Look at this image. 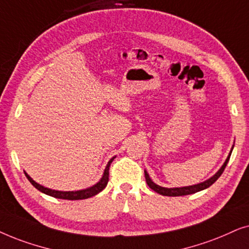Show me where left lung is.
<instances>
[{
    "mask_svg": "<svg viewBox=\"0 0 249 249\" xmlns=\"http://www.w3.org/2000/svg\"><path fill=\"white\" fill-rule=\"evenodd\" d=\"M231 152L232 150L230 151V154H229L227 160H225V163L223 164V166H222L220 170L216 174L214 175V177H212L211 178H208L207 181L205 182H201V183H198V184H195V185H189V187H183V188H173V189H168V188H163L160 187V185H157L154 182L151 181V178H149V175L147 172L144 171V178H145V181H147V184L149 185V188L152 189V190L157 192V194H160L163 195V196H170V197H177V196H185V195H191V194H195V192H198L200 190H204V189H206L208 187H211L212 184L214 183L215 181L217 180L218 178L221 177V174L223 173L225 166H227L229 159H230V156H231Z\"/></svg>",
    "mask_w": 249,
    "mask_h": 249,
    "instance_id": "left-lung-1",
    "label": "left lung"
}]
</instances>
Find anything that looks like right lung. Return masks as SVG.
<instances>
[{"label": "right lung", "instance_id": "obj_1", "mask_svg": "<svg viewBox=\"0 0 249 249\" xmlns=\"http://www.w3.org/2000/svg\"><path fill=\"white\" fill-rule=\"evenodd\" d=\"M114 158H111L110 160H109L107 167H106V170H105L104 177L101 178V180L99 181L97 184L93 185V187H91V188H89V189H85V190H79V191H57V190H51V189L44 188V187H42L41 184L36 183V182L33 180V178L29 177L27 173H25V175H26V178H27L28 180H29V182H31V183L34 185V187L37 189V190H39V191L43 192V194H45V195H49V196H51V197L59 198V199H68V200L86 199V198H90L92 196H94V195L99 194V192L102 191L106 188V185H107L108 181H109V167H110V164H111V161L114 160Z\"/></svg>", "mask_w": 249, "mask_h": 249}]
</instances>
